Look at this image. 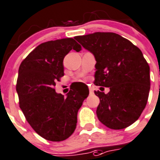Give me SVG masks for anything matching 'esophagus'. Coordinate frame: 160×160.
<instances>
[{
  "instance_id": "34e87169",
  "label": "esophagus",
  "mask_w": 160,
  "mask_h": 160,
  "mask_svg": "<svg viewBox=\"0 0 160 160\" xmlns=\"http://www.w3.org/2000/svg\"><path fill=\"white\" fill-rule=\"evenodd\" d=\"M89 92H90L91 95H92V94L94 93V90H93V88H89Z\"/></svg>"
}]
</instances>
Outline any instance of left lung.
Segmentation results:
<instances>
[{"label": "left lung", "instance_id": "8db88e82", "mask_svg": "<svg viewBox=\"0 0 160 160\" xmlns=\"http://www.w3.org/2000/svg\"><path fill=\"white\" fill-rule=\"evenodd\" d=\"M75 39L95 56V85L110 88L95 94L100 102L97 117L112 129L136 122L145 108L150 91V68L141 50L113 32H95Z\"/></svg>", "mask_w": 160, "mask_h": 160}]
</instances>
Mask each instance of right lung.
<instances>
[{
    "label": "right lung",
    "instance_id": "1",
    "mask_svg": "<svg viewBox=\"0 0 160 160\" xmlns=\"http://www.w3.org/2000/svg\"><path fill=\"white\" fill-rule=\"evenodd\" d=\"M73 49L81 46L72 38L38 45L21 62L16 92L19 107L32 129L50 141L68 138L77 127V113L88 88H73L67 96L55 92L56 83L64 76L63 60Z\"/></svg>",
    "mask_w": 160,
    "mask_h": 160
}]
</instances>
